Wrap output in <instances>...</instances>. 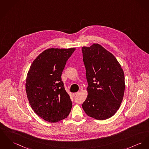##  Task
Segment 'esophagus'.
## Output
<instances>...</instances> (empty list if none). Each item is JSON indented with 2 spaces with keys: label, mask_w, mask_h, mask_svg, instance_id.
Masks as SVG:
<instances>
[{
  "label": "esophagus",
  "mask_w": 149,
  "mask_h": 149,
  "mask_svg": "<svg viewBox=\"0 0 149 149\" xmlns=\"http://www.w3.org/2000/svg\"><path fill=\"white\" fill-rule=\"evenodd\" d=\"M79 92L74 93H73V94H72V95H73V97H76L77 95H78V94H79Z\"/></svg>",
  "instance_id": "34e87169"
}]
</instances>
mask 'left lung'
<instances>
[{
  "label": "left lung",
  "instance_id": "1",
  "mask_svg": "<svg viewBox=\"0 0 149 149\" xmlns=\"http://www.w3.org/2000/svg\"><path fill=\"white\" fill-rule=\"evenodd\" d=\"M88 86L82 107L86 114L103 120L119 109L125 91L124 73L114 55L98 43L82 47Z\"/></svg>",
  "mask_w": 149,
  "mask_h": 149
}]
</instances>
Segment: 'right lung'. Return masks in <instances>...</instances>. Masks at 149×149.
<instances>
[{
	"mask_svg": "<svg viewBox=\"0 0 149 149\" xmlns=\"http://www.w3.org/2000/svg\"><path fill=\"white\" fill-rule=\"evenodd\" d=\"M75 48H50L43 51L30 65L25 88L35 113L50 123L58 122L70 114L72 103L63 86L61 73Z\"/></svg>",
	"mask_w": 149,
	"mask_h": 149,
	"instance_id": "add662e5",
	"label": "right lung"
}]
</instances>
